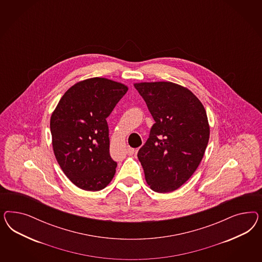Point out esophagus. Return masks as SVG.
Returning a JSON list of instances; mask_svg holds the SVG:
<instances>
[{"mask_svg": "<svg viewBox=\"0 0 262 262\" xmlns=\"http://www.w3.org/2000/svg\"><path fill=\"white\" fill-rule=\"evenodd\" d=\"M127 152L128 156H133L135 154V150L133 148H130V147H127Z\"/></svg>", "mask_w": 262, "mask_h": 262, "instance_id": "34e87169", "label": "esophagus"}]
</instances>
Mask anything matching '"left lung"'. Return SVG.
Listing matches in <instances>:
<instances>
[{
  "label": "left lung",
  "mask_w": 262,
  "mask_h": 262,
  "mask_svg": "<svg viewBox=\"0 0 262 262\" xmlns=\"http://www.w3.org/2000/svg\"><path fill=\"white\" fill-rule=\"evenodd\" d=\"M127 91L126 85L111 79H85L65 92L52 114L56 160L83 190H102L115 174L117 162L110 155L106 118Z\"/></svg>",
  "instance_id": "1"
}]
</instances>
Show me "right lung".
<instances>
[{
    "mask_svg": "<svg viewBox=\"0 0 262 262\" xmlns=\"http://www.w3.org/2000/svg\"><path fill=\"white\" fill-rule=\"evenodd\" d=\"M135 88L156 122L137 154L146 182L159 193L177 190L190 179L206 151V110L190 90L173 82H141Z\"/></svg>",
    "mask_w": 262,
    "mask_h": 262,
    "instance_id": "right-lung-1",
    "label": "right lung"
}]
</instances>
